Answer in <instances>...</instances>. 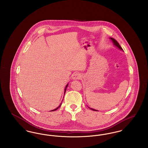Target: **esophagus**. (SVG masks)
<instances>
[{
    "mask_svg": "<svg viewBox=\"0 0 148 148\" xmlns=\"http://www.w3.org/2000/svg\"><path fill=\"white\" fill-rule=\"evenodd\" d=\"M81 77L82 75L79 73H74L72 76V78L73 80H79L81 79Z\"/></svg>",
    "mask_w": 148,
    "mask_h": 148,
    "instance_id": "esophagus-1",
    "label": "esophagus"
}]
</instances>
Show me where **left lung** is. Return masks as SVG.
<instances>
[{
  "label": "left lung",
  "mask_w": 148,
  "mask_h": 148,
  "mask_svg": "<svg viewBox=\"0 0 148 148\" xmlns=\"http://www.w3.org/2000/svg\"><path fill=\"white\" fill-rule=\"evenodd\" d=\"M110 39L113 41V43H114V44L116 46V47H117L119 49H120V50H123V49H122V48L121 47V46L119 44L118 42L115 40V39H114V38H110ZM91 110H94V111H97V110H95V109H92V108H89Z\"/></svg>",
  "instance_id": "1"
}]
</instances>
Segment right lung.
<instances>
[{"label":"right lung","mask_w":148,"mask_h":148,"mask_svg":"<svg viewBox=\"0 0 148 148\" xmlns=\"http://www.w3.org/2000/svg\"><path fill=\"white\" fill-rule=\"evenodd\" d=\"M68 84L66 85V86H65V90H64V95H65V92H66V88H67V87H68ZM62 101H63V100H62ZM62 103H60V106H59L58 108H56V109H54V110H51V111H55V110H57L60 106H61V105H62Z\"/></svg>","instance_id":"1"}]
</instances>
